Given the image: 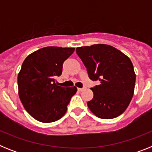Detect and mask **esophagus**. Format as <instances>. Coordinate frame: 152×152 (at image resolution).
Returning <instances> with one entry per match:
<instances>
[{
  "mask_svg": "<svg viewBox=\"0 0 152 152\" xmlns=\"http://www.w3.org/2000/svg\"><path fill=\"white\" fill-rule=\"evenodd\" d=\"M84 89H85V88H77V90H78L79 91H84Z\"/></svg>",
  "mask_w": 152,
  "mask_h": 152,
  "instance_id": "obj_1",
  "label": "esophagus"
}]
</instances>
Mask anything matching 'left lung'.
I'll use <instances>...</instances> for the list:
<instances>
[{"label": "left lung", "mask_w": 152, "mask_h": 152, "mask_svg": "<svg viewBox=\"0 0 152 152\" xmlns=\"http://www.w3.org/2000/svg\"><path fill=\"white\" fill-rule=\"evenodd\" d=\"M92 80L100 84L91 89L94 97L88 108L100 119H113L121 115L133 96L135 74L133 64L121 51L106 44H95L76 49Z\"/></svg>", "instance_id": "obj_1"}]
</instances>
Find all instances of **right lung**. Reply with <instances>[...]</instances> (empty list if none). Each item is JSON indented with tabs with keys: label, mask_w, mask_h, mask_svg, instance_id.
Listing matches in <instances>:
<instances>
[{
	"label": "right lung",
	"mask_w": 152,
	"mask_h": 152,
	"mask_svg": "<svg viewBox=\"0 0 152 152\" xmlns=\"http://www.w3.org/2000/svg\"><path fill=\"white\" fill-rule=\"evenodd\" d=\"M75 48L48 46L31 53L18 74L19 96L25 110L42 123H52L64 116L76 87L58 86L56 78Z\"/></svg>",
	"instance_id": "1"
}]
</instances>
